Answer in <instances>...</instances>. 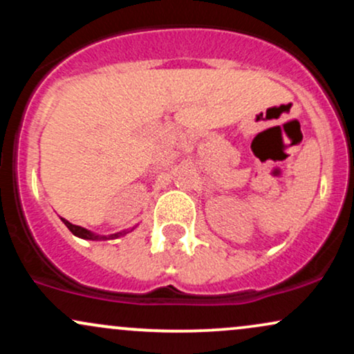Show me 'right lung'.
Masks as SVG:
<instances>
[{"mask_svg": "<svg viewBox=\"0 0 354 354\" xmlns=\"http://www.w3.org/2000/svg\"><path fill=\"white\" fill-rule=\"evenodd\" d=\"M61 221L64 223V225H66V228L71 231L73 234H75V236H78V238H83V239H91V241H101V239H115V238H120V236H124L126 233H129L128 230H124V231H120V233H115V234H108V236H101V234H96V233H93V231H89V230H86V228H81V226H76V225H73V223H70L68 221V219H64V218H61ZM133 231V230H131Z\"/></svg>", "mask_w": 354, "mask_h": 354, "instance_id": "right-lung-1", "label": "right lung"}]
</instances>
